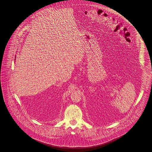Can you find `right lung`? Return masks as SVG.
<instances>
[{
    "label": "right lung",
    "instance_id": "right-lung-1",
    "mask_svg": "<svg viewBox=\"0 0 152 152\" xmlns=\"http://www.w3.org/2000/svg\"><path fill=\"white\" fill-rule=\"evenodd\" d=\"M15 60H16V59H15Z\"/></svg>",
    "mask_w": 152,
    "mask_h": 152
}]
</instances>
